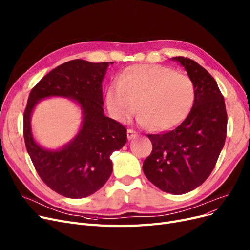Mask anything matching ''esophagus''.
I'll list each match as a JSON object with an SVG mask.
<instances>
[{
    "mask_svg": "<svg viewBox=\"0 0 250 250\" xmlns=\"http://www.w3.org/2000/svg\"><path fill=\"white\" fill-rule=\"evenodd\" d=\"M126 135H127V139L128 140H132V139H134V138H136L138 136V134L135 131L131 130V128H128L127 132H126Z\"/></svg>",
    "mask_w": 250,
    "mask_h": 250,
    "instance_id": "obj_1",
    "label": "esophagus"
}]
</instances>
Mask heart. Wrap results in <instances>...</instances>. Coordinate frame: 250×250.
<instances>
[{
  "label": "heart",
  "instance_id": "obj_1",
  "mask_svg": "<svg viewBox=\"0 0 250 250\" xmlns=\"http://www.w3.org/2000/svg\"><path fill=\"white\" fill-rule=\"evenodd\" d=\"M195 101L192 81L161 64H134L118 74L107 90L106 105L115 120L126 124L139 107L140 122L153 131L180 125Z\"/></svg>",
  "mask_w": 250,
  "mask_h": 250
}]
</instances>
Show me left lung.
Here are the masks:
<instances>
[{
	"label": "left lung",
	"instance_id": "8db88e82",
	"mask_svg": "<svg viewBox=\"0 0 250 250\" xmlns=\"http://www.w3.org/2000/svg\"><path fill=\"white\" fill-rule=\"evenodd\" d=\"M188 71L195 101L188 117L172 131L147 135L152 151L143 172L165 192L182 195L197 188L213 171L227 137L225 99L216 81L198 62L175 57Z\"/></svg>",
	"mask_w": 250,
	"mask_h": 250
}]
</instances>
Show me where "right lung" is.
Here are the masks:
<instances>
[{"instance_id":"add662e5","label":"right lung","mask_w":250,"mask_h":250,"mask_svg":"<svg viewBox=\"0 0 250 250\" xmlns=\"http://www.w3.org/2000/svg\"><path fill=\"white\" fill-rule=\"evenodd\" d=\"M114 62L73 60L45 75L30 92L23 114V137L27 153L43 182L55 192L80 199L104 186L112 173L110 155L126 143V128L104 115L103 81ZM48 96L76 99L83 113V126L62 150L47 151L33 140L30 115L35 104Z\"/></svg>"}]
</instances>
